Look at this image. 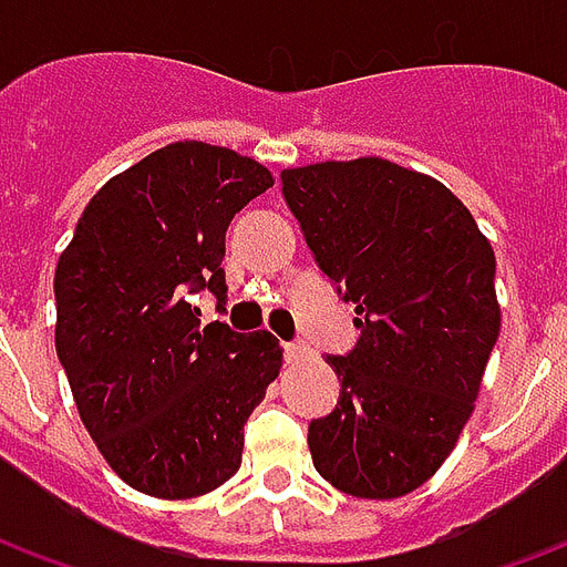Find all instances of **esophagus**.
Returning <instances> with one entry per match:
<instances>
[{
  "label": "esophagus",
  "mask_w": 567,
  "mask_h": 567,
  "mask_svg": "<svg viewBox=\"0 0 567 567\" xmlns=\"http://www.w3.org/2000/svg\"><path fill=\"white\" fill-rule=\"evenodd\" d=\"M282 352H285V361H297V358L307 352V346H303V343H285Z\"/></svg>",
  "instance_id": "1"
}]
</instances>
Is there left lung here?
<instances>
[{"instance_id": "1", "label": "left lung", "mask_w": 567, "mask_h": 567, "mask_svg": "<svg viewBox=\"0 0 567 567\" xmlns=\"http://www.w3.org/2000/svg\"><path fill=\"white\" fill-rule=\"evenodd\" d=\"M282 197L358 343L328 355L340 398L312 464L355 498H401L455 450L501 331L495 251L437 178L382 157L285 169Z\"/></svg>"}]
</instances>
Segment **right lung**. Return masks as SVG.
<instances>
[{
  "label": "right lung",
  "instance_id": "right-lung-1",
  "mask_svg": "<svg viewBox=\"0 0 567 567\" xmlns=\"http://www.w3.org/2000/svg\"><path fill=\"white\" fill-rule=\"evenodd\" d=\"M272 187L251 157L173 142L105 182L56 260V358L81 422L127 486L197 498L243 462V427L279 377L270 331L199 328L190 295L227 303L224 236Z\"/></svg>",
  "mask_w": 567,
  "mask_h": 567
}]
</instances>
